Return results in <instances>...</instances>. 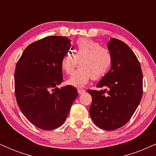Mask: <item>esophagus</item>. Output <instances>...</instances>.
Returning <instances> with one entry per match:
<instances>
[{"mask_svg": "<svg viewBox=\"0 0 156 156\" xmlns=\"http://www.w3.org/2000/svg\"><path fill=\"white\" fill-rule=\"evenodd\" d=\"M78 94H83L84 92H85V90H84V89H78Z\"/></svg>", "mask_w": 156, "mask_h": 156, "instance_id": "34e87169", "label": "esophagus"}]
</instances>
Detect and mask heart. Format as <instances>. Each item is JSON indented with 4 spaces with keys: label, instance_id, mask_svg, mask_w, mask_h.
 I'll return each instance as SVG.
<instances>
[{
    "label": "heart",
    "instance_id": "heart-1",
    "mask_svg": "<svg viewBox=\"0 0 156 156\" xmlns=\"http://www.w3.org/2000/svg\"><path fill=\"white\" fill-rule=\"evenodd\" d=\"M73 53H66L61 59V68L66 74H71L78 65L80 67L69 78L67 83L76 87H83L91 78L98 80L108 72L113 58L107 48L98 42L81 38L76 42Z\"/></svg>",
    "mask_w": 156,
    "mask_h": 156
}]
</instances>
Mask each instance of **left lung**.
Segmentation results:
<instances>
[{
    "label": "left lung",
    "instance_id": "left-lung-1",
    "mask_svg": "<svg viewBox=\"0 0 156 156\" xmlns=\"http://www.w3.org/2000/svg\"><path fill=\"white\" fill-rule=\"evenodd\" d=\"M108 49L112 55L111 69L97 87L91 90L89 114L97 126L106 130L121 128L130 120L142 97V72L137 57L125 42L111 39Z\"/></svg>",
    "mask_w": 156,
    "mask_h": 156
}]
</instances>
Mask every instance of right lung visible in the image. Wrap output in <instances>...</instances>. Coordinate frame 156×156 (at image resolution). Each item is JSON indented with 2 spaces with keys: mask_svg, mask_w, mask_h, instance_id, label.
Here are the masks:
<instances>
[{
  "mask_svg": "<svg viewBox=\"0 0 156 156\" xmlns=\"http://www.w3.org/2000/svg\"><path fill=\"white\" fill-rule=\"evenodd\" d=\"M67 37L52 36L28 45L17 62L15 96L21 112L37 128L53 130L65 121L78 97L73 86L58 88L63 80L61 59L71 47Z\"/></svg>",
  "mask_w": 156,
  "mask_h": 156,
  "instance_id": "add662e5",
  "label": "right lung"
}]
</instances>
